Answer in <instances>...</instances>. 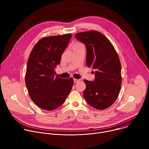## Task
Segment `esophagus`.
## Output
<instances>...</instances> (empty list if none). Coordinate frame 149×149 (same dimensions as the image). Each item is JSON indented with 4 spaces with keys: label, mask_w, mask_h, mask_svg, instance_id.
I'll return each mask as SVG.
<instances>
[{
    "label": "esophagus",
    "mask_w": 149,
    "mask_h": 149,
    "mask_svg": "<svg viewBox=\"0 0 149 149\" xmlns=\"http://www.w3.org/2000/svg\"><path fill=\"white\" fill-rule=\"evenodd\" d=\"M81 81V79H75V78H74V82H75V83H77V82H79V81Z\"/></svg>",
    "instance_id": "1"
}]
</instances>
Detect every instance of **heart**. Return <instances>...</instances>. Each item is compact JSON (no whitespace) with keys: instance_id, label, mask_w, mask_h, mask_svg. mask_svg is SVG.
<instances>
[{"instance_id":"heart-1","label":"heart","mask_w":149,"mask_h":149,"mask_svg":"<svg viewBox=\"0 0 149 149\" xmlns=\"http://www.w3.org/2000/svg\"><path fill=\"white\" fill-rule=\"evenodd\" d=\"M79 44H79V43H77V44H76L75 45H79Z\"/></svg>"}]
</instances>
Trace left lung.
<instances>
[{
    "instance_id": "left-lung-1",
    "label": "left lung",
    "mask_w": 149,
    "mask_h": 149,
    "mask_svg": "<svg viewBox=\"0 0 149 149\" xmlns=\"http://www.w3.org/2000/svg\"><path fill=\"white\" fill-rule=\"evenodd\" d=\"M75 38L85 44L86 63L94 71L93 81L84 79L83 95L87 103L97 110H105L115 102L121 85V66L110 41L96 31L78 33Z\"/></svg>"
}]
</instances>
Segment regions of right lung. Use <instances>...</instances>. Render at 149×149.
<instances>
[{"label": "right lung", "mask_w": 149, "mask_h": 149, "mask_svg": "<svg viewBox=\"0 0 149 149\" xmlns=\"http://www.w3.org/2000/svg\"><path fill=\"white\" fill-rule=\"evenodd\" d=\"M71 36L68 33L42 38L30 54L25 83L31 100L42 109L51 111L58 108L72 89L73 78L57 77L54 70Z\"/></svg>", "instance_id": "add662e5"}]
</instances>
